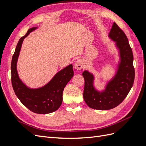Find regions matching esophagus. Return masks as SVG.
Returning a JSON list of instances; mask_svg holds the SVG:
<instances>
[{
  "instance_id": "1",
  "label": "esophagus",
  "mask_w": 146,
  "mask_h": 146,
  "mask_svg": "<svg viewBox=\"0 0 146 146\" xmlns=\"http://www.w3.org/2000/svg\"><path fill=\"white\" fill-rule=\"evenodd\" d=\"M83 67V60L79 59L76 61L74 64V68L77 70H81Z\"/></svg>"
}]
</instances>
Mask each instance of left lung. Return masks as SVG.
<instances>
[{"mask_svg":"<svg viewBox=\"0 0 146 146\" xmlns=\"http://www.w3.org/2000/svg\"><path fill=\"white\" fill-rule=\"evenodd\" d=\"M108 37L115 42L119 53L116 73L102 91L94 85V76L88 70L82 74L85 79L83 98L88 107L99 110L116 107L125 99L133 86L135 79L133 55L124 32L114 23Z\"/></svg>","mask_w":146,"mask_h":146,"instance_id":"1","label":"left lung"}]
</instances>
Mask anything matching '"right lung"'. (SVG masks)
Listing matches in <instances>:
<instances>
[{"mask_svg": "<svg viewBox=\"0 0 146 146\" xmlns=\"http://www.w3.org/2000/svg\"><path fill=\"white\" fill-rule=\"evenodd\" d=\"M37 27H32L17 42L12 57L11 83L17 98L30 111L38 114H48L58 110L62 104L64 87L74 76L70 64L57 72L49 82L41 88H29L19 78L17 71V62L24 39Z\"/></svg>", "mask_w": 146, "mask_h": 146, "instance_id": "add662e5", "label": "right lung"}]
</instances>
